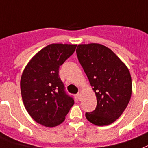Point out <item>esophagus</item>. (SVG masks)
<instances>
[{
    "mask_svg": "<svg viewBox=\"0 0 148 148\" xmlns=\"http://www.w3.org/2000/svg\"><path fill=\"white\" fill-rule=\"evenodd\" d=\"M77 97L78 99H80V97H81V92H79V93L77 94Z\"/></svg>",
    "mask_w": 148,
    "mask_h": 148,
    "instance_id": "1",
    "label": "esophagus"
}]
</instances>
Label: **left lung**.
<instances>
[{
  "label": "left lung",
  "mask_w": 148,
  "mask_h": 148,
  "mask_svg": "<svg viewBox=\"0 0 148 148\" xmlns=\"http://www.w3.org/2000/svg\"><path fill=\"white\" fill-rule=\"evenodd\" d=\"M76 52L97 100L95 110L86 112V118L98 126L112 124L130 101L132 91L130 72L111 49L101 44L78 45Z\"/></svg>",
  "instance_id": "left-lung-1"
}]
</instances>
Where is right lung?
<instances>
[{
  "label": "right lung",
  "instance_id": "obj_1",
  "mask_svg": "<svg viewBox=\"0 0 148 148\" xmlns=\"http://www.w3.org/2000/svg\"><path fill=\"white\" fill-rule=\"evenodd\" d=\"M77 45L51 44L32 57L23 70L20 90L23 104L29 116L39 124L55 127L64 121L74 104L66 93L59 77V68Z\"/></svg>",
  "mask_w": 148,
  "mask_h": 148
}]
</instances>
